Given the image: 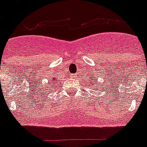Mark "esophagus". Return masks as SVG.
Returning <instances> with one entry per match:
<instances>
[{
  "mask_svg": "<svg viewBox=\"0 0 147 147\" xmlns=\"http://www.w3.org/2000/svg\"><path fill=\"white\" fill-rule=\"evenodd\" d=\"M76 74H74V75H71V77H72V78H75V77H76Z\"/></svg>",
  "mask_w": 147,
  "mask_h": 147,
  "instance_id": "34e87169",
  "label": "esophagus"
}]
</instances>
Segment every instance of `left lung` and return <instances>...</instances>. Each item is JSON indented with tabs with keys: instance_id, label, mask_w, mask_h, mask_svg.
<instances>
[{
	"instance_id": "1",
	"label": "left lung",
	"mask_w": 147,
	"mask_h": 147,
	"mask_svg": "<svg viewBox=\"0 0 147 147\" xmlns=\"http://www.w3.org/2000/svg\"><path fill=\"white\" fill-rule=\"evenodd\" d=\"M93 82H95V79H94V81H93ZM91 84H92V83H91ZM100 87H101V86H100Z\"/></svg>"
}]
</instances>
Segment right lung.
I'll list each match as a JSON object with an SVG mask.
<instances>
[{"label":"right lung","instance_id":"right-lung-1","mask_svg":"<svg viewBox=\"0 0 147 147\" xmlns=\"http://www.w3.org/2000/svg\"><path fill=\"white\" fill-rule=\"evenodd\" d=\"M52 81V82H53V81ZM54 83H55V82H54Z\"/></svg>","mask_w":147,"mask_h":147}]
</instances>
